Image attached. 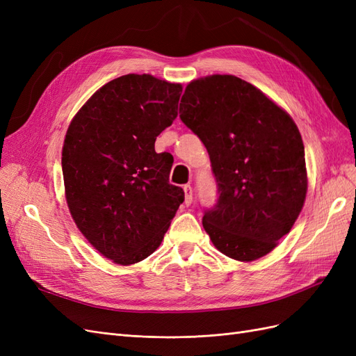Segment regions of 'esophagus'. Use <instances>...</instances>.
Returning a JSON list of instances; mask_svg holds the SVG:
<instances>
[{"label":"esophagus","instance_id":"obj_1","mask_svg":"<svg viewBox=\"0 0 356 356\" xmlns=\"http://www.w3.org/2000/svg\"><path fill=\"white\" fill-rule=\"evenodd\" d=\"M184 193H186V204L188 207V204H191L193 202V188L190 184L184 186Z\"/></svg>","mask_w":356,"mask_h":356}]
</instances>
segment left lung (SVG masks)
<instances>
[{"label":"left lung","instance_id":"1","mask_svg":"<svg viewBox=\"0 0 356 356\" xmlns=\"http://www.w3.org/2000/svg\"><path fill=\"white\" fill-rule=\"evenodd\" d=\"M179 117L207 147L218 202L203 229L220 252L250 263L293 229L307 193L305 145L291 115L229 74L187 84Z\"/></svg>","mask_w":356,"mask_h":356}]
</instances>
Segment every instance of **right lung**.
Segmentation results:
<instances>
[{"instance_id":"1","label":"right lung","mask_w":356,"mask_h":356,"mask_svg":"<svg viewBox=\"0 0 356 356\" xmlns=\"http://www.w3.org/2000/svg\"><path fill=\"white\" fill-rule=\"evenodd\" d=\"M181 92L179 83L149 74L122 75L96 90L68 126V209L88 242L115 264L152 255L184 202L182 188L169 184L174 157L154 149L178 115Z\"/></svg>"}]
</instances>
